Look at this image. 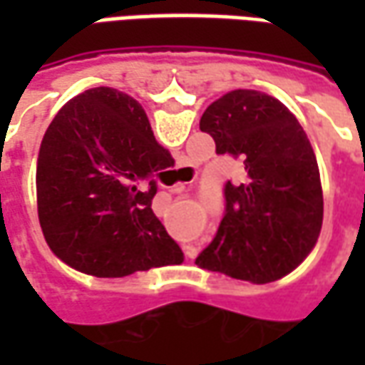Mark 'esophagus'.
I'll list each match as a JSON object with an SVG mask.
<instances>
[{"label": "esophagus", "mask_w": 365, "mask_h": 365, "mask_svg": "<svg viewBox=\"0 0 365 365\" xmlns=\"http://www.w3.org/2000/svg\"><path fill=\"white\" fill-rule=\"evenodd\" d=\"M182 191H183V185H175L174 193H182ZM187 254H190V252H187ZM190 256H191V254H190Z\"/></svg>", "instance_id": "obj_1"}]
</instances>
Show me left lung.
I'll return each instance as SVG.
<instances>
[{
	"label": "left lung",
	"mask_w": 365,
	"mask_h": 365,
	"mask_svg": "<svg viewBox=\"0 0 365 365\" xmlns=\"http://www.w3.org/2000/svg\"><path fill=\"white\" fill-rule=\"evenodd\" d=\"M199 128L217 154L242 160L246 175L225 183V217L195 264L254 283L287 275L322 225L321 174L303 127L275 97L235 90L207 107Z\"/></svg>",
	"instance_id": "obj_1"
}]
</instances>
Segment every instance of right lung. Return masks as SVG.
I'll use <instances>...</instances> for the list:
<instances>
[{"label":"right lung","mask_w":365,"mask_h":365,"mask_svg":"<svg viewBox=\"0 0 365 365\" xmlns=\"http://www.w3.org/2000/svg\"><path fill=\"white\" fill-rule=\"evenodd\" d=\"M172 162L136 99L113 88L72 97L36 162L38 221L52 252L96 277L182 264V248L152 211L156 175Z\"/></svg>","instance_id":"obj_1"}]
</instances>
